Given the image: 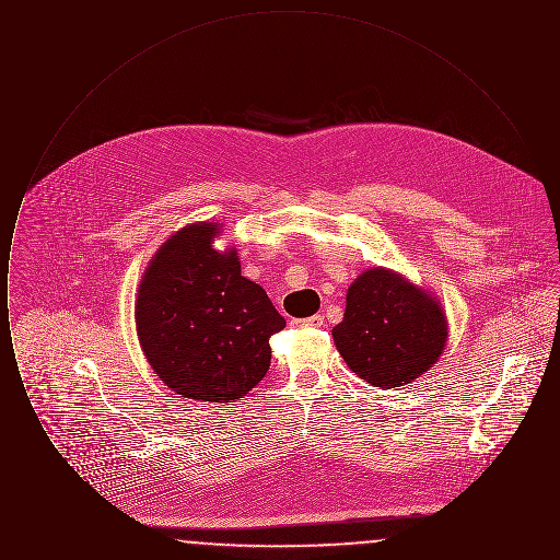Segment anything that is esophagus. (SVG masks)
<instances>
[{"label": "esophagus", "instance_id": "34e87169", "mask_svg": "<svg viewBox=\"0 0 560 560\" xmlns=\"http://www.w3.org/2000/svg\"><path fill=\"white\" fill-rule=\"evenodd\" d=\"M295 327H320L323 325V317L320 315H313L308 319H293Z\"/></svg>", "mask_w": 560, "mask_h": 560}]
</instances>
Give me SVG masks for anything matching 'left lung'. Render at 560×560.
Segmentation results:
<instances>
[{
	"mask_svg": "<svg viewBox=\"0 0 560 560\" xmlns=\"http://www.w3.org/2000/svg\"><path fill=\"white\" fill-rule=\"evenodd\" d=\"M348 368L380 388L428 372L445 350L441 302L386 268H370L348 288L345 319L331 329Z\"/></svg>",
	"mask_w": 560,
	"mask_h": 560,
	"instance_id": "1",
	"label": "left lung"
}]
</instances>
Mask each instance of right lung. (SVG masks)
<instances>
[{
    "label": "right lung",
    "mask_w": 560,
    "mask_h": 560,
    "mask_svg": "<svg viewBox=\"0 0 560 560\" xmlns=\"http://www.w3.org/2000/svg\"><path fill=\"white\" fill-rule=\"evenodd\" d=\"M218 222L165 241L142 275L136 331L167 388L201 402L243 399L268 372V338L285 327L267 292L241 275L237 249H213Z\"/></svg>",
    "instance_id": "1"
}]
</instances>
